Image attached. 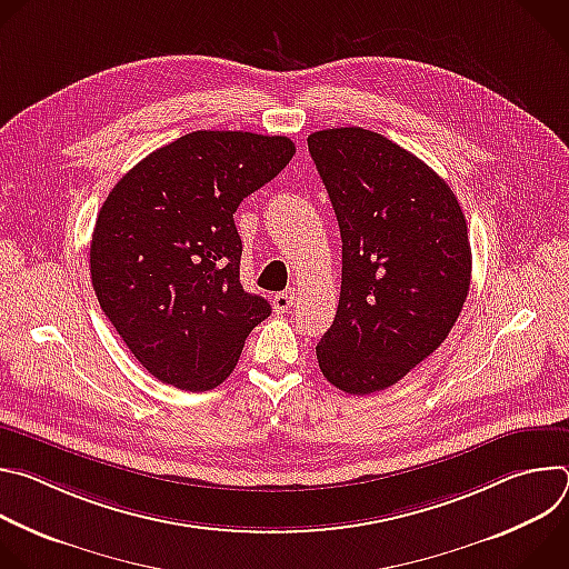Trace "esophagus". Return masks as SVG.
I'll return each instance as SVG.
<instances>
[{"mask_svg":"<svg viewBox=\"0 0 569 569\" xmlns=\"http://www.w3.org/2000/svg\"><path fill=\"white\" fill-rule=\"evenodd\" d=\"M295 290H283V292H277L274 297H272V306H274V310L277 312H288L290 308H292V303H295Z\"/></svg>","mask_w":569,"mask_h":569,"instance_id":"34e87169","label":"esophagus"}]
</instances>
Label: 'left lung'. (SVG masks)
<instances>
[{
    "instance_id": "left-lung-1",
    "label": "left lung",
    "mask_w": 569,
    "mask_h": 569,
    "mask_svg": "<svg viewBox=\"0 0 569 569\" xmlns=\"http://www.w3.org/2000/svg\"><path fill=\"white\" fill-rule=\"evenodd\" d=\"M342 236V290L319 369L347 393L396 385L448 338L470 286V240L452 189L365 128L308 137Z\"/></svg>"
}]
</instances>
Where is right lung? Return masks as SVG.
<instances>
[{"mask_svg":"<svg viewBox=\"0 0 569 569\" xmlns=\"http://www.w3.org/2000/svg\"><path fill=\"white\" fill-rule=\"evenodd\" d=\"M295 154L288 137L198 130L157 148L103 202L90 246L106 317L157 380L218 387L268 299L240 286L233 211Z\"/></svg>","mask_w":569,"mask_h":569,"instance_id":"add662e5","label":"right lung"}]
</instances>
